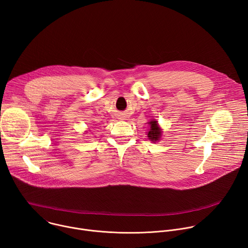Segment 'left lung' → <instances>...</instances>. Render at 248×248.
<instances>
[{
    "label": "left lung",
    "instance_id": "obj_1",
    "mask_svg": "<svg viewBox=\"0 0 248 248\" xmlns=\"http://www.w3.org/2000/svg\"><path fill=\"white\" fill-rule=\"evenodd\" d=\"M150 124V130L148 132V137L149 139H151V141H157L160 139L161 137V134H162V131L158 125V123L156 121H151L149 123Z\"/></svg>",
    "mask_w": 248,
    "mask_h": 248
}]
</instances>
